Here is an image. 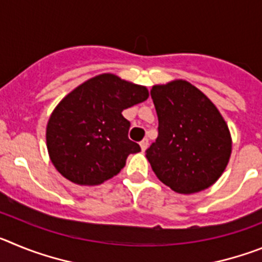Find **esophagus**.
<instances>
[{
  "label": "esophagus",
  "mask_w": 262,
  "mask_h": 262,
  "mask_svg": "<svg viewBox=\"0 0 262 262\" xmlns=\"http://www.w3.org/2000/svg\"><path fill=\"white\" fill-rule=\"evenodd\" d=\"M140 148H142V151H145L148 148V139H143L142 142H140Z\"/></svg>",
  "instance_id": "1"
}]
</instances>
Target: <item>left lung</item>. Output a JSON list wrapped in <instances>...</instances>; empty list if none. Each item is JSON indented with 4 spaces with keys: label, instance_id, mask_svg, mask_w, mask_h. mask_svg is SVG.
Instances as JSON below:
<instances>
[{
    "label": "left lung",
    "instance_id": "obj_1",
    "mask_svg": "<svg viewBox=\"0 0 262 262\" xmlns=\"http://www.w3.org/2000/svg\"><path fill=\"white\" fill-rule=\"evenodd\" d=\"M159 135L145 154L160 181L176 193L211 186L226 169L231 135L214 103L201 90L178 80L152 88Z\"/></svg>",
    "mask_w": 262,
    "mask_h": 262
}]
</instances>
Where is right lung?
<instances>
[{
  "instance_id": "right-lung-1",
  "label": "right lung",
  "mask_w": 262,
  "mask_h": 262,
  "mask_svg": "<svg viewBox=\"0 0 262 262\" xmlns=\"http://www.w3.org/2000/svg\"><path fill=\"white\" fill-rule=\"evenodd\" d=\"M148 98L147 88L110 73L90 78L53 110L47 148L55 168L78 185H99L118 174L140 145L128 139L124 108Z\"/></svg>"
}]
</instances>
